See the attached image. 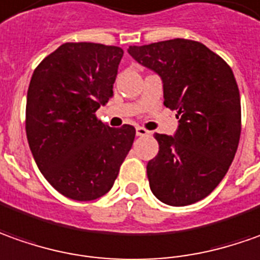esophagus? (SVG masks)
Wrapping results in <instances>:
<instances>
[{
	"instance_id": "1",
	"label": "esophagus",
	"mask_w": 260,
	"mask_h": 260,
	"mask_svg": "<svg viewBox=\"0 0 260 260\" xmlns=\"http://www.w3.org/2000/svg\"><path fill=\"white\" fill-rule=\"evenodd\" d=\"M137 135L138 137H148V135H151V132L148 129H145V128H142V126H138Z\"/></svg>"
}]
</instances>
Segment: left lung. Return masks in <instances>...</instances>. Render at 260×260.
Instances as JSON below:
<instances>
[{
  "label": "left lung",
  "instance_id": "left-lung-1",
  "mask_svg": "<svg viewBox=\"0 0 260 260\" xmlns=\"http://www.w3.org/2000/svg\"><path fill=\"white\" fill-rule=\"evenodd\" d=\"M128 52L159 75L164 105L179 118L174 137L155 134L159 152L146 165L151 190L171 206L195 204L223 179L238 149L241 96L234 72L204 44L183 38Z\"/></svg>",
  "mask_w": 260,
  "mask_h": 260
}]
</instances>
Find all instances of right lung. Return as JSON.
<instances>
[{
	"label": "right lung",
	"instance_id": "1",
	"mask_svg": "<svg viewBox=\"0 0 260 260\" xmlns=\"http://www.w3.org/2000/svg\"><path fill=\"white\" fill-rule=\"evenodd\" d=\"M122 48L67 42L45 56L28 86L26 139L37 167L63 197L93 201L112 188L135 128H111L95 112L114 95Z\"/></svg>",
	"mask_w": 260,
	"mask_h": 260
}]
</instances>
